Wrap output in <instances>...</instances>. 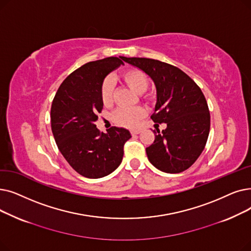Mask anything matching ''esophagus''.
<instances>
[{
	"label": "esophagus",
	"instance_id": "1",
	"mask_svg": "<svg viewBox=\"0 0 251 251\" xmlns=\"http://www.w3.org/2000/svg\"><path fill=\"white\" fill-rule=\"evenodd\" d=\"M141 133V130L137 129V130H132V135H139Z\"/></svg>",
	"mask_w": 251,
	"mask_h": 251
}]
</instances>
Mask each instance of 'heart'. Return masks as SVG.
Here are the masks:
<instances>
[{
    "label": "heart",
    "mask_w": 251,
    "mask_h": 251,
    "mask_svg": "<svg viewBox=\"0 0 251 251\" xmlns=\"http://www.w3.org/2000/svg\"><path fill=\"white\" fill-rule=\"evenodd\" d=\"M122 79L125 81L126 85L133 90L137 94H143L149 86V78L146 74L143 73L140 69L132 68L127 69L122 74ZM112 94H113V82L110 77H107L104 79L100 96L101 100L104 105H110L112 102ZM145 99H149V96H144ZM146 115V111L142 107H135V108L130 109H118L116 110L113 115L112 119L113 122L122 126L133 128L136 127L141 119Z\"/></svg>",
    "instance_id": "1"
}]
</instances>
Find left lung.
I'll use <instances>...</instances> for the list:
<instances>
[{"label":"left lung","mask_w":251,"mask_h":251,"mask_svg":"<svg viewBox=\"0 0 251 251\" xmlns=\"http://www.w3.org/2000/svg\"><path fill=\"white\" fill-rule=\"evenodd\" d=\"M145 73L156 88L152 121L166 124L154 130L153 144L146 148L157 170L178 174L192 165L203 151L210 128V114L203 93L195 81L176 66L149 58H124Z\"/></svg>","instance_id":"8db88e82"}]
</instances>
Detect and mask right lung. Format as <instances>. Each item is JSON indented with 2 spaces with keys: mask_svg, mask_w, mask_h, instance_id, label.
<instances>
[{
  "mask_svg": "<svg viewBox=\"0 0 251 251\" xmlns=\"http://www.w3.org/2000/svg\"><path fill=\"white\" fill-rule=\"evenodd\" d=\"M123 64L119 58L108 57L82 65L63 80L52 102L51 126L58 149L71 168L89 178L114 172L122 163L125 143L132 138L126 128L113 126L100 133L95 125L103 108L104 78Z\"/></svg>",
  "mask_w": 251,
  "mask_h": 251,
  "instance_id": "obj_1",
  "label": "right lung"
}]
</instances>
